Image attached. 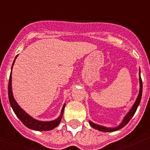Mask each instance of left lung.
Returning <instances> with one entry per match:
<instances>
[{
    "label": "left lung",
    "instance_id": "obj_1",
    "mask_svg": "<svg viewBox=\"0 0 150 150\" xmlns=\"http://www.w3.org/2000/svg\"><path fill=\"white\" fill-rule=\"evenodd\" d=\"M140 72L141 70L140 68H139V84H140V88H139L138 95H137V98H136L135 103H134V105L132 106L131 109L129 110L128 113L125 115V117H123L122 121L121 122L120 124H119L118 126H115V127H106V126H101V125H98V124H95V123L92 122L91 121H89L90 125H91L93 128L102 132H114L123 128V127L126 126V124L129 122V120L133 117V116H134V114H135V112L137 110V107H138L139 104H140L141 99H142V79H141Z\"/></svg>",
    "mask_w": 150,
    "mask_h": 150
}]
</instances>
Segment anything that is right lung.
Listing matches in <instances>:
<instances>
[{
    "label": "right lung",
    "mask_w": 150,
    "mask_h": 150,
    "mask_svg": "<svg viewBox=\"0 0 150 150\" xmlns=\"http://www.w3.org/2000/svg\"><path fill=\"white\" fill-rule=\"evenodd\" d=\"M18 55H16L14 60H13V65L11 67V73H10V77H9V82H8V99H9L10 105L11 107L13 108V111L16 114L20 120L21 121L22 123L24 124V126H27L28 128L32 129L34 130H37V131H47V130H52L54 128H55L56 126H58L59 124L60 123V121L63 117V115H64V110L65 108L66 104L64 103L63 108L61 110L60 115L57 118H55V120L52 121H47V122H44V121H40L35 119L32 116H30L27 112H25L24 110L22 109L21 106H19L18 103H16L15 98L13 96V89H12V70H13V65L14 63L16 61V59L17 58Z\"/></svg>",
    "instance_id": "add662e5"
}]
</instances>
